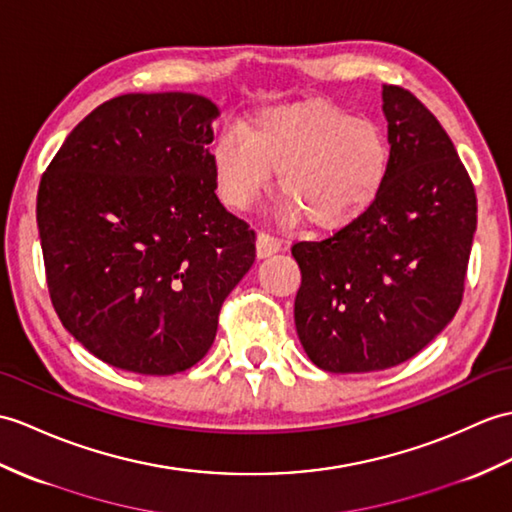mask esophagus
<instances>
[{"label": "esophagus", "mask_w": 512, "mask_h": 512, "mask_svg": "<svg viewBox=\"0 0 512 512\" xmlns=\"http://www.w3.org/2000/svg\"><path fill=\"white\" fill-rule=\"evenodd\" d=\"M281 248V240L270 233H259L257 235V255L259 257H268L272 253H277Z\"/></svg>", "instance_id": "obj_1"}]
</instances>
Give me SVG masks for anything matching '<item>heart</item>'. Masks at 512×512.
<instances>
[{
	"label": "heart",
	"mask_w": 512,
	"mask_h": 512,
	"mask_svg": "<svg viewBox=\"0 0 512 512\" xmlns=\"http://www.w3.org/2000/svg\"><path fill=\"white\" fill-rule=\"evenodd\" d=\"M211 165L222 200L248 209L273 172L288 216L334 231L358 220L382 194L390 144L377 122L312 102L259 113L246 130L229 126L213 141Z\"/></svg>",
	"instance_id": "b5f03b06"
}]
</instances>
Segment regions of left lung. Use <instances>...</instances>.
Returning a JSON list of instances; mask_svg holds the SVG:
<instances>
[{
  "label": "left lung",
  "mask_w": 512,
  "mask_h": 512,
  "mask_svg": "<svg viewBox=\"0 0 512 512\" xmlns=\"http://www.w3.org/2000/svg\"><path fill=\"white\" fill-rule=\"evenodd\" d=\"M390 170L358 220L296 242L294 323L329 373H371L410 360L458 312L478 200L445 128L421 100L384 85Z\"/></svg>",
  "instance_id": "1"
}]
</instances>
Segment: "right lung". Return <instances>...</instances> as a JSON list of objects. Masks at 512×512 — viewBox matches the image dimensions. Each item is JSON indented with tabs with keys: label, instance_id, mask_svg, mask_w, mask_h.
Instances as JSON below:
<instances>
[{
	"label": "right lung",
	"instance_id": "add662e5",
	"mask_svg": "<svg viewBox=\"0 0 512 512\" xmlns=\"http://www.w3.org/2000/svg\"><path fill=\"white\" fill-rule=\"evenodd\" d=\"M218 106L126 93L91 111L41 176L37 224L63 327L95 358L174 375L205 358L255 261V231L216 196Z\"/></svg>",
	"mask_w": 512,
	"mask_h": 512
}]
</instances>
